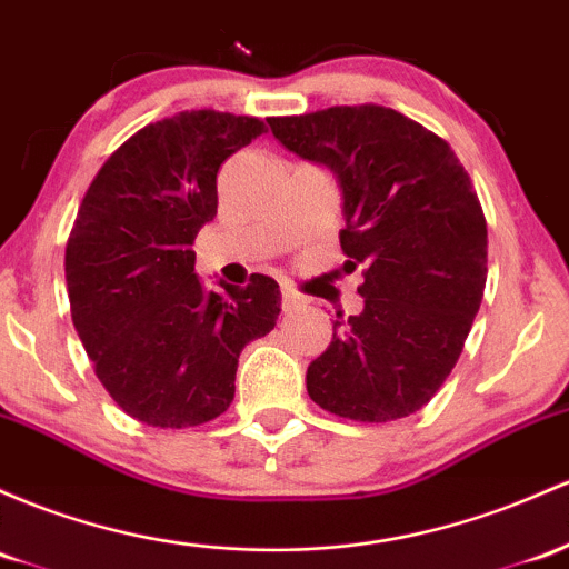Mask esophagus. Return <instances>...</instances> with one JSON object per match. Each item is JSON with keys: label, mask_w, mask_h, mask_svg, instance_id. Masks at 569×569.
I'll use <instances>...</instances> for the list:
<instances>
[{"label": "esophagus", "mask_w": 569, "mask_h": 569, "mask_svg": "<svg viewBox=\"0 0 569 569\" xmlns=\"http://www.w3.org/2000/svg\"><path fill=\"white\" fill-rule=\"evenodd\" d=\"M299 308H305V299L299 297L295 289L283 286V310L286 313H291V310H299Z\"/></svg>", "instance_id": "34e87169"}]
</instances>
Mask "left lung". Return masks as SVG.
Masks as SVG:
<instances>
[{
	"label": "left lung",
	"mask_w": 569,
	"mask_h": 569,
	"mask_svg": "<svg viewBox=\"0 0 569 569\" xmlns=\"http://www.w3.org/2000/svg\"><path fill=\"white\" fill-rule=\"evenodd\" d=\"M286 151L335 174L346 264H365L359 316H337L310 361L329 413L383 423L421 410L451 376L486 286V218L446 140L380 104L270 118Z\"/></svg>",
	"instance_id": "left-lung-1"
}]
</instances>
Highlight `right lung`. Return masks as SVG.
<instances>
[{
    "label": "right lung",
    "mask_w": 569,
    "mask_h": 569,
    "mask_svg": "<svg viewBox=\"0 0 569 569\" xmlns=\"http://www.w3.org/2000/svg\"><path fill=\"white\" fill-rule=\"evenodd\" d=\"M264 121L186 110L148 123L104 161L67 242L72 323L118 408L148 427L213 421L232 405L242 348L280 313V289L208 291L193 272L199 229L216 218L223 161Z\"/></svg>",
    "instance_id": "1"
}]
</instances>
